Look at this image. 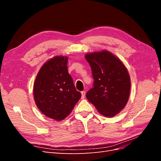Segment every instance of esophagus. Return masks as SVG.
Listing matches in <instances>:
<instances>
[{
  "mask_svg": "<svg viewBox=\"0 0 161 161\" xmlns=\"http://www.w3.org/2000/svg\"><path fill=\"white\" fill-rule=\"evenodd\" d=\"M85 94H86L85 91H82V92H81V95H82L81 98H82V99H85Z\"/></svg>",
  "mask_w": 161,
  "mask_h": 161,
  "instance_id": "34e87169",
  "label": "esophagus"
}]
</instances>
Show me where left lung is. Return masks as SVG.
Instances as JSON below:
<instances>
[{"label": "left lung", "instance_id": "1", "mask_svg": "<svg viewBox=\"0 0 161 161\" xmlns=\"http://www.w3.org/2000/svg\"><path fill=\"white\" fill-rule=\"evenodd\" d=\"M94 79L93 88L86 92L88 101L108 118L119 114L129 99L131 81L128 71L119 58L108 50L88 53Z\"/></svg>", "mask_w": 161, "mask_h": 161}]
</instances>
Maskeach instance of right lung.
<instances>
[{"mask_svg":"<svg viewBox=\"0 0 161 161\" xmlns=\"http://www.w3.org/2000/svg\"><path fill=\"white\" fill-rule=\"evenodd\" d=\"M67 63V56H56L48 60L39 70L33 85L38 109L56 121L65 119L81 97L68 72Z\"/></svg>","mask_w":161,"mask_h":161,"instance_id":"add662e5","label":"right lung"}]
</instances>
